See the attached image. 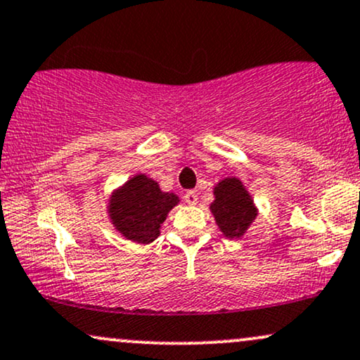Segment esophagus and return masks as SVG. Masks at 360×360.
I'll return each mask as SVG.
<instances>
[{"mask_svg":"<svg viewBox=\"0 0 360 360\" xmlns=\"http://www.w3.org/2000/svg\"><path fill=\"white\" fill-rule=\"evenodd\" d=\"M184 201L188 205H196L198 203V194H196V191H186L184 193Z\"/></svg>","mask_w":360,"mask_h":360,"instance_id":"34e87169","label":"esophagus"}]
</instances>
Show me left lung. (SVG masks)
Masks as SVG:
<instances>
[{"label":"left lung","mask_w":360,"mask_h":360,"mask_svg":"<svg viewBox=\"0 0 360 360\" xmlns=\"http://www.w3.org/2000/svg\"><path fill=\"white\" fill-rule=\"evenodd\" d=\"M210 208L226 238L242 237L257 217L250 194L237 177H229L218 183L214 188V201Z\"/></svg>","instance_id":"left-lung-1"}]
</instances>
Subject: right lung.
Instances as JSON below:
<instances>
[{
	"instance_id": "1",
	"label": "right lung",
	"mask_w": 360,
	"mask_h": 360,
	"mask_svg": "<svg viewBox=\"0 0 360 360\" xmlns=\"http://www.w3.org/2000/svg\"><path fill=\"white\" fill-rule=\"evenodd\" d=\"M177 196L162 193L155 181L137 174L113 193L110 218L123 237L139 243H150L159 237V229L167 213L177 205Z\"/></svg>"
}]
</instances>
